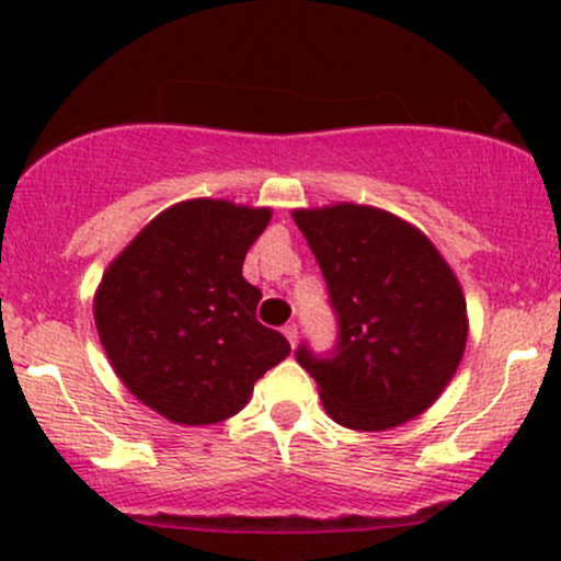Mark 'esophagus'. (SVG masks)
<instances>
[{"label": "esophagus", "mask_w": 561, "mask_h": 561, "mask_svg": "<svg viewBox=\"0 0 561 561\" xmlns=\"http://www.w3.org/2000/svg\"><path fill=\"white\" fill-rule=\"evenodd\" d=\"M282 333H285L287 342H290L293 347H296V342H298V325H296V322H287V325L282 328Z\"/></svg>", "instance_id": "obj_1"}]
</instances>
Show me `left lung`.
I'll use <instances>...</instances> for the list:
<instances>
[{"label":"left lung","instance_id":"1","mask_svg":"<svg viewBox=\"0 0 561 561\" xmlns=\"http://www.w3.org/2000/svg\"><path fill=\"white\" fill-rule=\"evenodd\" d=\"M331 307L339 344L296 360L344 428L388 432L426 412L454 380L467 347V301L437 247L396 214L358 203L296 208Z\"/></svg>","mask_w":561,"mask_h":561}]
</instances>
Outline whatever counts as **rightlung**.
<instances>
[{
  "instance_id": "obj_1",
  "label": "right lung",
  "mask_w": 561,
  "mask_h": 561,
  "mask_svg": "<svg viewBox=\"0 0 561 561\" xmlns=\"http://www.w3.org/2000/svg\"><path fill=\"white\" fill-rule=\"evenodd\" d=\"M271 208L230 201L175 203L105 268L94 322L118 380L179 426H208L244 410L254 382L290 355L260 325L263 293L241 274Z\"/></svg>"
}]
</instances>
